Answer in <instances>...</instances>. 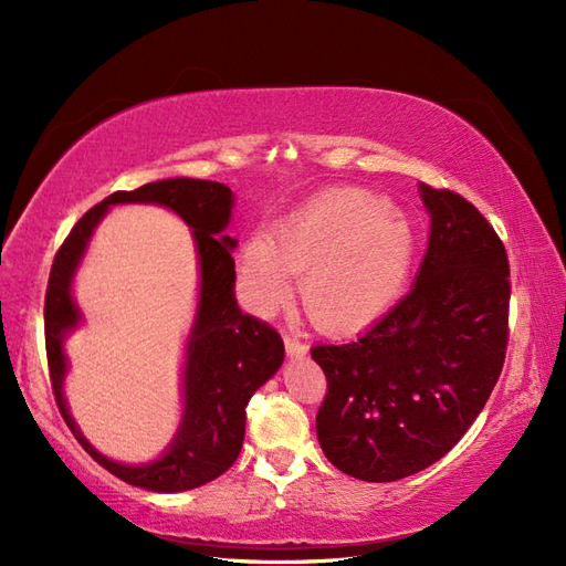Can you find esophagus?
Segmentation results:
<instances>
[{
  "mask_svg": "<svg viewBox=\"0 0 566 566\" xmlns=\"http://www.w3.org/2000/svg\"><path fill=\"white\" fill-rule=\"evenodd\" d=\"M283 342H285V352H287V356H304L306 354V347L304 342H300L297 337H290V335H285L283 337Z\"/></svg>",
  "mask_w": 566,
  "mask_h": 566,
  "instance_id": "obj_1",
  "label": "esophagus"
}]
</instances>
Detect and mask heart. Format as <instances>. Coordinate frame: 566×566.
<instances>
[{"instance_id":"obj_1","label":"heart","mask_w":566,"mask_h":566,"mask_svg":"<svg viewBox=\"0 0 566 566\" xmlns=\"http://www.w3.org/2000/svg\"><path fill=\"white\" fill-rule=\"evenodd\" d=\"M416 260V233L401 210L364 188H335L252 238L241 276L254 312L269 314L304 273L302 302L314 325L354 333L397 302Z\"/></svg>"}]
</instances>
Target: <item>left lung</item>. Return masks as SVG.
<instances>
[{
  "label": "left lung",
  "instance_id": "obj_1",
  "mask_svg": "<svg viewBox=\"0 0 566 566\" xmlns=\"http://www.w3.org/2000/svg\"><path fill=\"white\" fill-rule=\"evenodd\" d=\"M430 243L410 293L347 345H316V413L333 465L397 482L447 455L482 413L507 349L510 264L472 202L420 184Z\"/></svg>",
  "mask_w": 566,
  "mask_h": 566
}]
</instances>
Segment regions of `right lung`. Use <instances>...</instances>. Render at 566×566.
Segmentation results:
<instances>
[{"instance_id":"1","label":"right lung","mask_w":566,"mask_h":566,"mask_svg":"<svg viewBox=\"0 0 566 566\" xmlns=\"http://www.w3.org/2000/svg\"><path fill=\"white\" fill-rule=\"evenodd\" d=\"M150 201L177 211L195 231L201 266L199 312L187 346L185 413L168 451L146 467H123L98 454L81 437L62 399L66 359L62 342L81 315L72 279L97 221L111 203ZM231 188L205 179H163L134 191H117L84 214L54 256L44 297L49 378L63 420L101 468L123 482L158 493L198 489L224 474L241 453L245 406L283 364V339L264 321L243 314L235 302V241L224 235L231 221Z\"/></svg>"}]
</instances>
